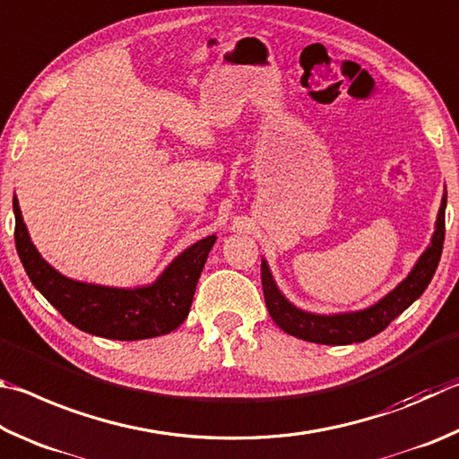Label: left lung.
I'll return each instance as SVG.
<instances>
[{"label": "left lung", "instance_id": "1", "mask_svg": "<svg viewBox=\"0 0 459 459\" xmlns=\"http://www.w3.org/2000/svg\"><path fill=\"white\" fill-rule=\"evenodd\" d=\"M446 205L447 191H444L441 205L436 217V228L429 239L428 247L417 258L409 274L393 288L391 292L383 296L381 300L360 310L349 312H331V315H320V312L302 310L294 302L286 299L280 290L274 274L268 266V260L262 258V288L266 308L274 323L284 333L296 336V339L316 342V344H352L365 342L371 336L379 334L389 326L401 312L407 310L420 299L429 286L433 274H436L437 264L444 250L446 238Z\"/></svg>", "mask_w": 459, "mask_h": 459}]
</instances>
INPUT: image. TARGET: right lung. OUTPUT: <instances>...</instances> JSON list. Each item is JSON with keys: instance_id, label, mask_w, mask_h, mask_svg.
Listing matches in <instances>:
<instances>
[{"instance_id": "add662e5", "label": "right lung", "mask_w": 459, "mask_h": 459, "mask_svg": "<svg viewBox=\"0 0 459 459\" xmlns=\"http://www.w3.org/2000/svg\"><path fill=\"white\" fill-rule=\"evenodd\" d=\"M13 215L15 250L36 290L70 325L112 341L152 339L175 331L189 315L197 280L217 239L212 234L185 247L151 284L118 288L64 276L31 242L15 195Z\"/></svg>"}]
</instances>
